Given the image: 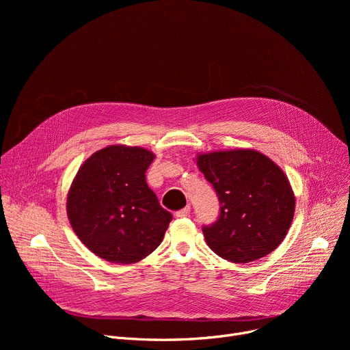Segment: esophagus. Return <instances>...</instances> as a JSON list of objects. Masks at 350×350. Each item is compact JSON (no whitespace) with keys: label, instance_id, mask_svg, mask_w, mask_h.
Here are the masks:
<instances>
[{"label":"esophagus","instance_id":"1","mask_svg":"<svg viewBox=\"0 0 350 350\" xmlns=\"http://www.w3.org/2000/svg\"><path fill=\"white\" fill-rule=\"evenodd\" d=\"M189 212H191V208H189V206H185L184 209H181V211L176 212V213H174V217H176V219L187 217V216H189Z\"/></svg>","mask_w":350,"mask_h":350}]
</instances>
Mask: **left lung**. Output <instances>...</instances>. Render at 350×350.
<instances>
[{
  "label": "left lung",
  "instance_id": "left-lung-1",
  "mask_svg": "<svg viewBox=\"0 0 350 350\" xmlns=\"http://www.w3.org/2000/svg\"><path fill=\"white\" fill-rule=\"evenodd\" d=\"M196 166L220 202L217 221L202 228L212 251L232 263L271 254L295 213V195L281 167L255 149L198 154Z\"/></svg>",
  "mask_w": 350,
  "mask_h": 350
}]
</instances>
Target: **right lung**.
<instances>
[{
    "instance_id": "right-lung-1",
    "label": "right lung",
    "mask_w": 350,
    "mask_h": 350,
    "mask_svg": "<svg viewBox=\"0 0 350 350\" xmlns=\"http://www.w3.org/2000/svg\"><path fill=\"white\" fill-rule=\"evenodd\" d=\"M155 159L141 146L109 145L79 169L68 192L66 212L79 239L111 263L131 265L152 254L172 221L145 172Z\"/></svg>"
}]
</instances>
